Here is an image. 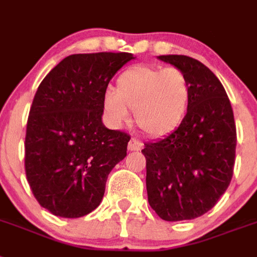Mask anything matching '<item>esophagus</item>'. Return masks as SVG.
<instances>
[{
    "label": "esophagus",
    "instance_id": "34e87169",
    "mask_svg": "<svg viewBox=\"0 0 257 257\" xmlns=\"http://www.w3.org/2000/svg\"><path fill=\"white\" fill-rule=\"evenodd\" d=\"M128 149L131 150V152H139V150H141L142 149V144L139 141V140L132 139L131 141H129Z\"/></svg>",
    "mask_w": 257,
    "mask_h": 257
}]
</instances>
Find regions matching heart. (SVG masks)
Listing matches in <instances>:
<instances>
[{
	"instance_id": "1",
	"label": "heart",
	"mask_w": 257,
	"mask_h": 257,
	"mask_svg": "<svg viewBox=\"0 0 257 257\" xmlns=\"http://www.w3.org/2000/svg\"><path fill=\"white\" fill-rule=\"evenodd\" d=\"M191 95V82L180 69L139 65L118 75L115 91L103 96V108L116 128L128 124L131 109L142 132L163 137L184 121Z\"/></svg>"
}]
</instances>
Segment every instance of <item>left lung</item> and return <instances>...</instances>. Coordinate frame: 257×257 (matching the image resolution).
Instances as JSON below:
<instances>
[{"label":"left lung","instance_id":"obj_1","mask_svg":"<svg viewBox=\"0 0 257 257\" xmlns=\"http://www.w3.org/2000/svg\"><path fill=\"white\" fill-rule=\"evenodd\" d=\"M158 59L185 73L192 95L182 125L142 150L148 200L165 221L195 219L217 204L231 182L234 112L222 83L204 64L182 55Z\"/></svg>","mask_w":257,"mask_h":257}]
</instances>
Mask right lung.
Returning <instances> with one entry per match:
<instances>
[{
  "label": "right lung",
  "mask_w": 257,
  "mask_h": 257,
  "mask_svg": "<svg viewBox=\"0 0 257 257\" xmlns=\"http://www.w3.org/2000/svg\"><path fill=\"white\" fill-rule=\"evenodd\" d=\"M132 53L68 56L45 75L30 109L26 176L43 208L79 218L102 202L109 172L131 140L102 121L103 96Z\"/></svg>",
  "instance_id": "1"
}]
</instances>
